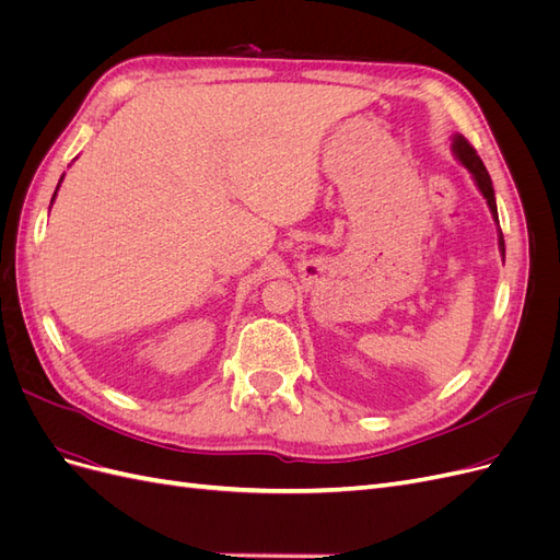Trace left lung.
I'll return each instance as SVG.
<instances>
[{
    "instance_id": "1",
    "label": "left lung",
    "mask_w": 560,
    "mask_h": 560,
    "mask_svg": "<svg viewBox=\"0 0 560 560\" xmlns=\"http://www.w3.org/2000/svg\"><path fill=\"white\" fill-rule=\"evenodd\" d=\"M453 156L460 161L463 167H467L469 175L474 177V182H477L479 191L483 194L488 208H490V214H493L495 224H498V245H500V252L504 254V238H502V229H500V219H498V206H495V191H493V182H490V175L486 171L483 161L479 159L477 151H474V147L463 138V135H453Z\"/></svg>"
}]
</instances>
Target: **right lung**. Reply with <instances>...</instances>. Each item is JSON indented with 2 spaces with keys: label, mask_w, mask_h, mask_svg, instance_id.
Returning <instances> with one entry per match:
<instances>
[{
  "label": "right lung",
  "mask_w": 560,
  "mask_h": 560,
  "mask_svg": "<svg viewBox=\"0 0 560 560\" xmlns=\"http://www.w3.org/2000/svg\"><path fill=\"white\" fill-rule=\"evenodd\" d=\"M65 177V175H62ZM62 177H60V182H62ZM60 186V184H58ZM56 194H58V189H56ZM56 194H54V198H50V206H54V200H56Z\"/></svg>",
  "instance_id": "add662e5"
}]
</instances>
